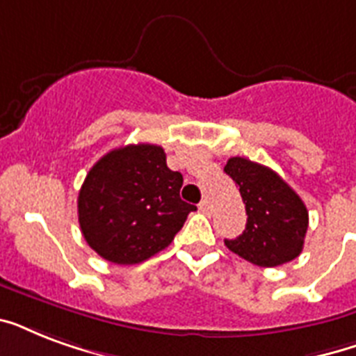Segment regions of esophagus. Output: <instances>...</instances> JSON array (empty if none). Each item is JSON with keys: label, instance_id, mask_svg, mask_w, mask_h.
<instances>
[{"label": "esophagus", "instance_id": "34e87169", "mask_svg": "<svg viewBox=\"0 0 356 356\" xmlns=\"http://www.w3.org/2000/svg\"><path fill=\"white\" fill-rule=\"evenodd\" d=\"M200 211H201V212H205V214H211V211H212L211 201H209V200H201Z\"/></svg>", "mask_w": 356, "mask_h": 356}]
</instances>
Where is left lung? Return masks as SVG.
<instances>
[{
  "label": "left lung",
  "mask_w": 356,
  "mask_h": 356,
  "mask_svg": "<svg viewBox=\"0 0 356 356\" xmlns=\"http://www.w3.org/2000/svg\"><path fill=\"white\" fill-rule=\"evenodd\" d=\"M223 172L240 186L245 231L225 240L233 253L260 268L286 264L303 251L309 211L296 192L268 166L231 156Z\"/></svg>",
  "instance_id": "obj_1"
}]
</instances>
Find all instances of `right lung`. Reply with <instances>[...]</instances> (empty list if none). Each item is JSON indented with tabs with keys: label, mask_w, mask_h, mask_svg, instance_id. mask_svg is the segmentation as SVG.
<instances>
[{
	"label": "right lung",
	"mask_w": 356,
	"mask_h": 356,
	"mask_svg": "<svg viewBox=\"0 0 356 356\" xmlns=\"http://www.w3.org/2000/svg\"><path fill=\"white\" fill-rule=\"evenodd\" d=\"M183 175L161 145L129 144L92 166L77 197L81 233L108 262L138 264L172 243L195 211L181 200Z\"/></svg>",
	"instance_id": "add662e5"
}]
</instances>
